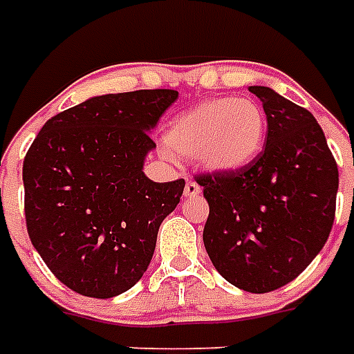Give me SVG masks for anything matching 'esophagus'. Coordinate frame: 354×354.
Returning a JSON list of instances; mask_svg holds the SVG:
<instances>
[{"label": "esophagus", "mask_w": 354, "mask_h": 354, "mask_svg": "<svg viewBox=\"0 0 354 354\" xmlns=\"http://www.w3.org/2000/svg\"><path fill=\"white\" fill-rule=\"evenodd\" d=\"M199 193H201L199 184H195V182H192V180H189V182L185 184L184 195H185V197H187V199H192V197H197Z\"/></svg>", "instance_id": "esophagus-1"}]
</instances>
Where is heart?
<instances>
[{"label":"heart","mask_w":354,"mask_h":354,"mask_svg":"<svg viewBox=\"0 0 354 354\" xmlns=\"http://www.w3.org/2000/svg\"><path fill=\"white\" fill-rule=\"evenodd\" d=\"M267 119L260 104L248 98H216L185 109L167 127L170 153L195 159L210 172H233L258 157Z\"/></svg>","instance_id":"obj_1"}]
</instances>
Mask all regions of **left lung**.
Listing matches in <instances>:
<instances>
[{
  "label": "left lung",
  "instance_id": "left-lung-1",
  "mask_svg": "<svg viewBox=\"0 0 354 354\" xmlns=\"http://www.w3.org/2000/svg\"><path fill=\"white\" fill-rule=\"evenodd\" d=\"M266 147L233 172L197 176L208 201L203 243L223 279L246 292L281 288L309 266L332 231L337 165L313 117L269 87Z\"/></svg>",
  "mask_w": 354,
  "mask_h": 354
}]
</instances>
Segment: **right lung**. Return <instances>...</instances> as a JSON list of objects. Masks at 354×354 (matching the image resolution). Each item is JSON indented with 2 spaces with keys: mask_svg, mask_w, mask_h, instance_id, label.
Instances as JSON below:
<instances>
[{
  "mask_svg": "<svg viewBox=\"0 0 354 354\" xmlns=\"http://www.w3.org/2000/svg\"><path fill=\"white\" fill-rule=\"evenodd\" d=\"M172 88L102 94L43 124L22 165L28 235L53 274L88 297L132 288L185 182L144 174Z\"/></svg>",
  "mask_w": 354,
  "mask_h": 354,
  "instance_id": "obj_1",
  "label": "right lung"
}]
</instances>
